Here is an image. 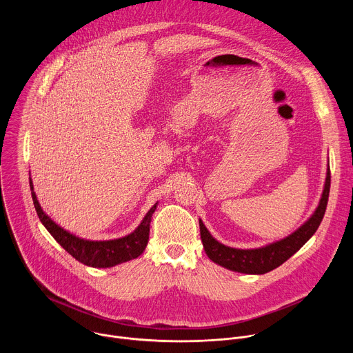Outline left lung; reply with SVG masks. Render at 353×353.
<instances>
[{
	"label": "left lung",
	"instance_id": "left-lung-1",
	"mask_svg": "<svg viewBox=\"0 0 353 353\" xmlns=\"http://www.w3.org/2000/svg\"><path fill=\"white\" fill-rule=\"evenodd\" d=\"M330 185H331V173L328 166L321 199L314 214L292 234L260 248L243 250V248L228 247L219 243L216 239H214L212 234L205 228V225L203 223V221L199 219L201 240H203V245L207 256L210 257V260H212L218 265L228 268L230 271L241 272V274L261 275L278 268L288 259H290L297 250L303 247V244L319 229L327 210Z\"/></svg>",
	"mask_w": 353,
	"mask_h": 353
}]
</instances>
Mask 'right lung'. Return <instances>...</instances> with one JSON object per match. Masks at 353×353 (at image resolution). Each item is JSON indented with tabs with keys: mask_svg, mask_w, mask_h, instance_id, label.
<instances>
[{
	"mask_svg": "<svg viewBox=\"0 0 353 353\" xmlns=\"http://www.w3.org/2000/svg\"><path fill=\"white\" fill-rule=\"evenodd\" d=\"M30 190H32L33 204L40 222L44 225L48 233L56 239V241L79 263L93 268H109V267H114L117 264L134 260L143 253V250L149 240L150 218H152V214L158 207V203L148 211V214L145 215L139 226L132 233L114 240L94 241V240H85V239L77 237L75 234L60 228L54 221H52V218L43 212L37 201V196L33 191L32 180H30Z\"/></svg>",
	"mask_w": 353,
	"mask_h": 353,
	"instance_id": "1",
	"label": "right lung"
}]
</instances>
